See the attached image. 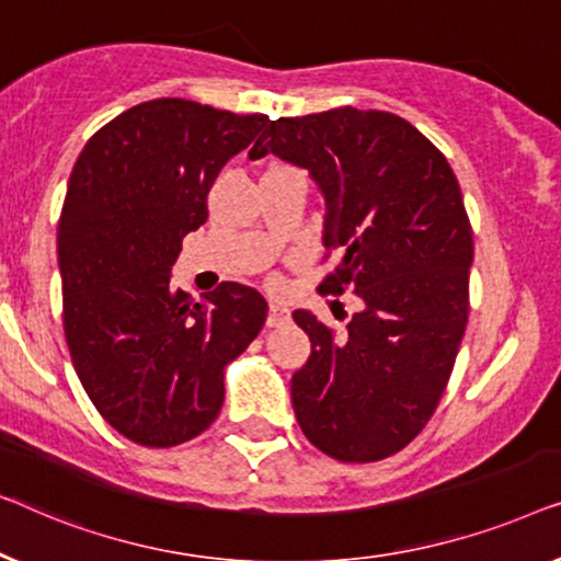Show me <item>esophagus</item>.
I'll use <instances>...</instances> for the list:
<instances>
[{"instance_id": "34e87169", "label": "esophagus", "mask_w": 561, "mask_h": 561, "mask_svg": "<svg viewBox=\"0 0 561 561\" xmlns=\"http://www.w3.org/2000/svg\"><path fill=\"white\" fill-rule=\"evenodd\" d=\"M289 322V310L279 302H272L270 305V314H266V325L270 328H282Z\"/></svg>"}]
</instances>
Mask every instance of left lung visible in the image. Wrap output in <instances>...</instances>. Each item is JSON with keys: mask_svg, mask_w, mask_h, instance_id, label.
I'll list each match as a JSON object with an SVG mask.
<instances>
[{"mask_svg": "<svg viewBox=\"0 0 561 561\" xmlns=\"http://www.w3.org/2000/svg\"><path fill=\"white\" fill-rule=\"evenodd\" d=\"M274 152L325 193L318 291L360 297L348 333L297 310L312 353L291 376L299 430L341 462L404 449L435 414L470 312L472 228L445 154L407 119L337 106L266 122L251 160Z\"/></svg>", "mask_w": 561, "mask_h": 561, "instance_id": "left-lung-1", "label": "left lung"}]
</instances>
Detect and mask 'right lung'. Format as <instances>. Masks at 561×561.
I'll use <instances>...</instances> for the list:
<instances>
[{
  "mask_svg": "<svg viewBox=\"0 0 561 561\" xmlns=\"http://www.w3.org/2000/svg\"><path fill=\"white\" fill-rule=\"evenodd\" d=\"M264 114L185 99L126 108L85 141L58 224L62 330L99 414L141 447H175L216 422L224 368L264 328L256 289L218 284L201 302L170 284L208 191Z\"/></svg>",
  "mask_w": 561,
  "mask_h": 561,
  "instance_id": "1",
  "label": "right lung"
}]
</instances>
